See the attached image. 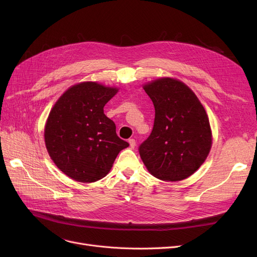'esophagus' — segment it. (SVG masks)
I'll return each mask as SVG.
<instances>
[{"mask_svg":"<svg viewBox=\"0 0 257 257\" xmlns=\"http://www.w3.org/2000/svg\"><path fill=\"white\" fill-rule=\"evenodd\" d=\"M129 144H130V147L131 148H134V147H136V145H137V142H136V140H134V139H129Z\"/></svg>","mask_w":257,"mask_h":257,"instance_id":"34e87169","label":"esophagus"}]
</instances>
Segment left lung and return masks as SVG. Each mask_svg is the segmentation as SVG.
<instances>
[{
  "label": "left lung",
  "instance_id": "obj_1",
  "mask_svg": "<svg viewBox=\"0 0 257 257\" xmlns=\"http://www.w3.org/2000/svg\"><path fill=\"white\" fill-rule=\"evenodd\" d=\"M153 102L152 132L139 152L154 177L179 181L190 177L206 159L211 148L207 114L196 94L184 83L161 78L144 86Z\"/></svg>",
  "mask_w": 257,
  "mask_h": 257
}]
</instances>
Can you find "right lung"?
<instances>
[{
    "instance_id": "1",
    "label": "right lung",
    "mask_w": 257,
    "mask_h": 257,
    "mask_svg": "<svg viewBox=\"0 0 257 257\" xmlns=\"http://www.w3.org/2000/svg\"><path fill=\"white\" fill-rule=\"evenodd\" d=\"M117 89L83 82L66 90L49 114L45 142L60 171L79 182H94L110 171L129 144L116 136L103 108Z\"/></svg>"
}]
</instances>
